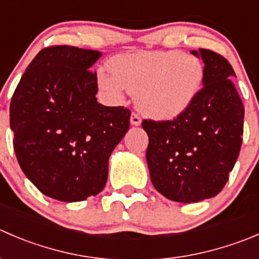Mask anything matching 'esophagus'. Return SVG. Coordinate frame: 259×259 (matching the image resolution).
Returning <instances> with one entry per match:
<instances>
[{
	"label": "esophagus",
	"instance_id": "34e87169",
	"mask_svg": "<svg viewBox=\"0 0 259 259\" xmlns=\"http://www.w3.org/2000/svg\"><path fill=\"white\" fill-rule=\"evenodd\" d=\"M130 122H132L133 125H140L142 119H140V116L137 114V112H133L132 117H130Z\"/></svg>",
	"mask_w": 259,
	"mask_h": 259
}]
</instances>
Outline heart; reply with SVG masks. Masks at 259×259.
I'll list each match as a JSON object with an SVG mask.
<instances>
[{"label":"heart","mask_w":259,"mask_h":259,"mask_svg":"<svg viewBox=\"0 0 259 259\" xmlns=\"http://www.w3.org/2000/svg\"><path fill=\"white\" fill-rule=\"evenodd\" d=\"M111 71H99L100 86L117 99L127 89L135 95L140 111L157 120L175 119L185 112L205 77L201 60L181 50L119 55L111 62Z\"/></svg>","instance_id":"heart-1"}]
</instances>
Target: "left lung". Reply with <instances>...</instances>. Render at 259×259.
<instances>
[{"instance_id":"obj_1","label":"left lung","mask_w":259,"mask_h":259,"mask_svg":"<svg viewBox=\"0 0 259 259\" xmlns=\"http://www.w3.org/2000/svg\"><path fill=\"white\" fill-rule=\"evenodd\" d=\"M204 62V87L173 120L144 119L150 180L167 199L192 204L217 196L229 180L243 142L244 106L233 67L209 49L193 50Z\"/></svg>"}]
</instances>
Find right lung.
I'll return each instance as SVG.
<instances>
[{
	"instance_id": "right-lung-1",
	"label": "right lung",
	"mask_w": 259,
	"mask_h": 259,
	"mask_svg": "<svg viewBox=\"0 0 259 259\" xmlns=\"http://www.w3.org/2000/svg\"><path fill=\"white\" fill-rule=\"evenodd\" d=\"M97 50H40L10 104L14 149L22 172L45 196L83 201L104 190L109 158L129 130L130 110L99 104Z\"/></svg>"
}]
</instances>
